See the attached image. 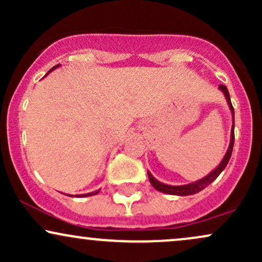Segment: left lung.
<instances>
[{
    "label": "left lung",
    "mask_w": 262,
    "mask_h": 262,
    "mask_svg": "<svg viewBox=\"0 0 262 262\" xmlns=\"http://www.w3.org/2000/svg\"><path fill=\"white\" fill-rule=\"evenodd\" d=\"M219 90L223 92V95L227 98L228 104H229V108L231 111V116H233V125H231V132H230V143H229V148H228L227 152H225L224 158L222 159L221 164L215 167L212 172H209L208 175L204 176L203 179L197 180V181L187 183V185H181V186H171V185H166V183H162L160 181L155 179L154 176L150 173V171H148V176H149V181L152 185V187L155 189H158L159 192H162V193H167V194H173V196H191V194L198 193L200 191H202L203 188H206L207 186L210 185L213 181H214L217 177L221 175V172L225 169V166L228 165V162L230 160L231 152H233V146H234V108L233 104H231L230 101V96L229 92H228V89L224 85H219Z\"/></svg>",
    "instance_id": "8db88e82"
}]
</instances>
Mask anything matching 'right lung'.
Returning a JSON list of instances; mask_svg holds the SVG:
<instances>
[{
	"label": "right lung",
	"mask_w": 262,
	"mask_h": 262,
	"mask_svg": "<svg viewBox=\"0 0 262 262\" xmlns=\"http://www.w3.org/2000/svg\"><path fill=\"white\" fill-rule=\"evenodd\" d=\"M59 66H60V64H59V65H56V66H54V68H52V69H50L49 71H48V74H50V73H52V71L54 70V69L59 68ZM48 74H47V75H48ZM47 75H45V76H47ZM45 76H44V77H45ZM98 192H100V189H97V191H95V192H90V193H85V194H79V196H76V197H89V196H93V194H97ZM71 197H73V196H71Z\"/></svg>",
	"instance_id": "1"
}]
</instances>
